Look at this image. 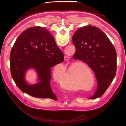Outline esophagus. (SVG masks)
<instances>
[{
    "label": "esophagus",
    "instance_id": "1",
    "mask_svg": "<svg viewBox=\"0 0 126 126\" xmlns=\"http://www.w3.org/2000/svg\"><path fill=\"white\" fill-rule=\"evenodd\" d=\"M64 60H65L66 61H67V60H69V59H70V57L65 56L64 57Z\"/></svg>",
    "mask_w": 126,
    "mask_h": 126
}]
</instances>
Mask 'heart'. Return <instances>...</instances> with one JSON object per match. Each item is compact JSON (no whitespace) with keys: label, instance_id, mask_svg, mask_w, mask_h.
Returning a JSON list of instances; mask_svg holds the SVG:
<instances>
[{"label":"heart","instance_id":"1","mask_svg":"<svg viewBox=\"0 0 126 126\" xmlns=\"http://www.w3.org/2000/svg\"><path fill=\"white\" fill-rule=\"evenodd\" d=\"M54 76L56 79H58L59 77V75L57 74L54 73ZM58 83L59 86L64 90L71 91L77 89L75 76H74L73 72L70 70H68L60 76Z\"/></svg>","mask_w":126,"mask_h":126}]
</instances>
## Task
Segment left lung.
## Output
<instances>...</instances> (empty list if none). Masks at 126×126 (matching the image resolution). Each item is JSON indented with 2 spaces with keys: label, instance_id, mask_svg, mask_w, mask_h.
I'll list each match as a JSON object with an SVG mask.
<instances>
[{
  "label": "left lung",
  "instance_id": "obj_1",
  "mask_svg": "<svg viewBox=\"0 0 126 126\" xmlns=\"http://www.w3.org/2000/svg\"><path fill=\"white\" fill-rule=\"evenodd\" d=\"M75 59L86 63L96 76L98 86L95 96H101L111 84L117 70V54L111 42L101 30L86 26L79 28L72 37Z\"/></svg>",
  "mask_w": 126,
  "mask_h": 126
}]
</instances>
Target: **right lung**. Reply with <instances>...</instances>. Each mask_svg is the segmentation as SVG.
Here are the masks:
<instances>
[{
    "label": "right lung",
    "mask_w": 126,
    "mask_h": 126,
    "mask_svg": "<svg viewBox=\"0 0 126 126\" xmlns=\"http://www.w3.org/2000/svg\"><path fill=\"white\" fill-rule=\"evenodd\" d=\"M64 61L63 54L51 34L41 27H33L17 38L10 55V72L17 86L33 97L56 99L50 87L51 68ZM29 68L35 69L40 82L29 85L24 75Z\"/></svg>",
    "instance_id": "obj_1"
}]
</instances>
